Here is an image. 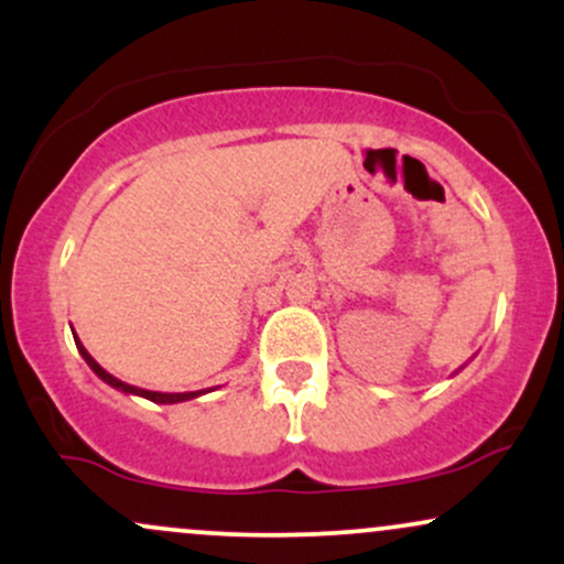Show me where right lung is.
<instances>
[{"mask_svg":"<svg viewBox=\"0 0 564 564\" xmlns=\"http://www.w3.org/2000/svg\"><path fill=\"white\" fill-rule=\"evenodd\" d=\"M74 341H76V349H79V355L84 360H87V366L93 368V371L97 373V377H100L102 381H106V384H111L113 390H119V392H127V394H138V398H145V400H151V403H185V400H193V398H198V394H206L209 390H196V392H153V390H142V387H132V384H127V381H121V379H116L113 373H108L106 368H102L100 364H97V360L93 358V355L87 352V349H84V345L79 341V336L74 334Z\"/></svg>","mask_w":564,"mask_h":564,"instance_id":"obj_1","label":"right lung"}]
</instances>
